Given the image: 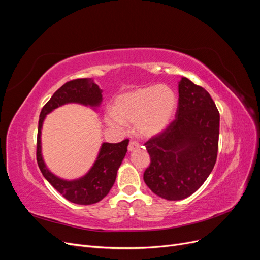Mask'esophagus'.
<instances>
[{
	"label": "esophagus",
	"mask_w": 260,
	"mask_h": 260,
	"mask_svg": "<svg viewBox=\"0 0 260 260\" xmlns=\"http://www.w3.org/2000/svg\"><path fill=\"white\" fill-rule=\"evenodd\" d=\"M139 147H140V144L137 142V141H135V140H130L129 141V145H128V151L129 152L136 151V149H138Z\"/></svg>",
	"instance_id": "esophagus-1"
}]
</instances>
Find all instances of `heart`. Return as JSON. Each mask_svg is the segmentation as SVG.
<instances>
[{
  "label": "heart",
  "mask_w": 260,
  "mask_h": 260,
  "mask_svg": "<svg viewBox=\"0 0 260 260\" xmlns=\"http://www.w3.org/2000/svg\"><path fill=\"white\" fill-rule=\"evenodd\" d=\"M177 108V96L167 85H149L117 96L113 113L105 117L107 124H136L144 137L159 135L171 122Z\"/></svg>",
  "instance_id": "b5f03b06"
}]
</instances>
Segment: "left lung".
<instances>
[{
    "mask_svg": "<svg viewBox=\"0 0 260 260\" xmlns=\"http://www.w3.org/2000/svg\"><path fill=\"white\" fill-rule=\"evenodd\" d=\"M220 115L210 94L187 78L179 82L176 119L144 144L151 164L144 182L168 201L198 191L217 160Z\"/></svg>",
    "mask_w": 260,
    "mask_h": 260,
    "instance_id": "obj_1",
    "label": "left lung"
}]
</instances>
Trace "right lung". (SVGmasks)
I'll list each match as a JSON object with an SVG mask.
<instances>
[{
    "mask_svg": "<svg viewBox=\"0 0 260 260\" xmlns=\"http://www.w3.org/2000/svg\"><path fill=\"white\" fill-rule=\"evenodd\" d=\"M102 90L91 78L75 79L62 84L53 94L40 113L37 138V161L44 178L69 202L79 205H91L103 200L115 183L117 170L127 153L129 140L119 143H103L93 167L84 177L67 181L54 176L46 168L41 154V129L45 116L53 109L67 103H79L96 107L101 104Z\"/></svg>",
    "mask_w": 260,
    "mask_h": 260,
    "instance_id": "1",
    "label": "right lung"
}]
</instances>
